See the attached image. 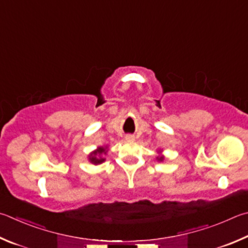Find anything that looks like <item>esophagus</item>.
Returning a JSON list of instances; mask_svg holds the SVG:
<instances>
[{"mask_svg":"<svg viewBox=\"0 0 248 248\" xmlns=\"http://www.w3.org/2000/svg\"><path fill=\"white\" fill-rule=\"evenodd\" d=\"M125 140H127V141H129V142H132V141H134V140H136V137L131 136V134H128V136H125Z\"/></svg>","mask_w":248,"mask_h":248,"instance_id":"obj_1","label":"esophagus"}]
</instances>
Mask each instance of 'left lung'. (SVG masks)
Listing matches in <instances>:
<instances>
[{
	"mask_svg": "<svg viewBox=\"0 0 248 248\" xmlns=\"http://www.w3.org/2000/svg\"><path fill=\"white\" fill-rule=\"evenodd\" d=\"M157 154H158V155L156 156V160L157 161H160V163H161V161L165 160V155L163 154V150L157 151Z\"/></svg>",
	"mask_w": 248,
	"mask_h": 248,
	"instance_id": "obj_1",
	"label": "left lung"
}]
</instances>
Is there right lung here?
I'll return each instance as SVG.
<instances>
[{
	"label": "right lung",
	"mask_w": 248,
	"mask_h": 248,
	"mask_svg": "<svg viewBox=\"0 0 248 248\" xmlns=\"http://www.w3.org/2000/svg\"><path fill=\"white\" fill-rule=\"evenodd\" d=\"M107 152H108V146L107 145L97 146L96 150L92 151L88 155V160L90 161V163L95 165V166L101 165L106 160L105 155L107 154Z\"/></svg>",
	"instance_id": "add662e5"
}]
</instances>
